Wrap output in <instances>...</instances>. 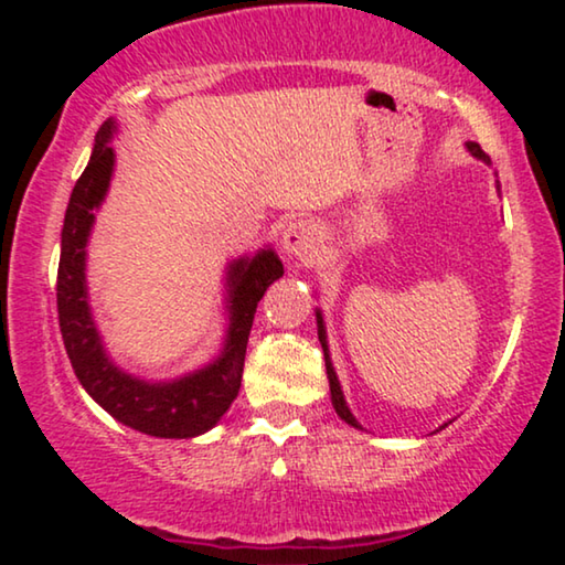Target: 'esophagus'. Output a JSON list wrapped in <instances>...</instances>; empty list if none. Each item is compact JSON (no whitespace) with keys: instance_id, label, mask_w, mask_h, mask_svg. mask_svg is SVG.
<instances>
[{"instance_id":"1","label":"esophagus","mask_w":565,"mask_h":565,"mask_svg":"<svg viewBox=\"0 0 565 565\" xmlns=\"http://www.w3.org/2000/svg\"><path fill=\"white\" fill-rule=\"evenodd\" d=\"M321 249V228L313 221H290L282 231V252L290 259L311 262Z\"/></svg>"}]
</instances>
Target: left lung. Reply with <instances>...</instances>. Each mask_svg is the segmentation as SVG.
<instances>
[{"label":"left lung","instance_id":"1","mask_svg":"<svg viewBox=\"0 0 565 565\" xmlns=\"http://www.w3.org/2000/svg\"><path fill=\"white\" fill-rule=\"evenodd\" d=\"M466 149L470 151V157H476L478 161H483V164L491 167V159L486 157L481 146L473 143V141H468ZM497 190H501L499 182H497ZM316 327H319V342H321V350H323V360H327V377H329V391H331V406H334V412L339 414V419H344V422L350 424V427H354V429H362L360 422L354 419V414L350 412V406H347L344 391H342V385H339V377H337V370H334V365H331L329 342H327V327H323V316H321L319 308H316ZM447 424H450V422H447ZM447 424H443V427H439V429H445Z\"/></svg>","mask_w":565,"mask_h":565}]
</instances>
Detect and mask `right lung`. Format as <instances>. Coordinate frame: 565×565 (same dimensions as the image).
I'll list each match as a JSON object with an SVG mask.
<instances>
[{
    "instance_id": "right-lung-1",
    "label": "right lung",
    "mask_w": 565,
    "mask_h": 565,
    "mask_svg": "<svg viewBox=\"0 0 565 565\" xmlns=\"http://www.w3.org/2000/svg\"><path fill=\"white\" fill-rule=\"evenodd\" d=\"M115 134L118 122L107 118L97 130L89 164L76 180L66 205L56 285L61 337L82 388L113 419L141 435L190 439L213 429L238 396L257 303L269 285L280 280L285 269L273 246L228 262L223 280L228 313L226 337L218 354L198 370L172 381H146L115 365L92 313L87 285V244L99 205L110 190L115 172V149L110 143Z\"/></svg>"
}]
</instances>
